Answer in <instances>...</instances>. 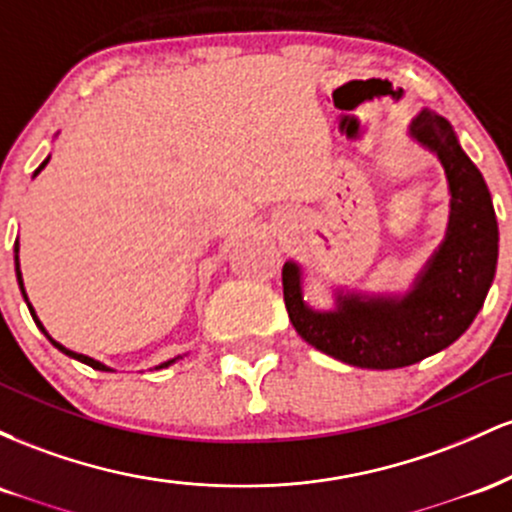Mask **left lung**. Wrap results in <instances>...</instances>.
Segmentation results:
<instances>
[{
  "instance_id": "left-lung-1",
  "label": "left lung",
  "mask_w": 512,
  "mask_h": 512,
  "mask_svg": "<svg viewBox=\"0 0 512 512\" xmlns=\"http://www.w3.org/2000/svg\"><path fill=\"white\" fill-rule=\"evenodd\" d=\"M411 142L438 158L450 195L448 228L407 291L332 286V308L303 296L305 269L284 262V301L296 332L322 354L370 370L419 363L467 332L486 301L498 262V223L491 192L443 115L421 108Z\"/></svg>"
}]
</instances>
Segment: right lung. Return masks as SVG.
<instances>
[{
  "mask_svg": "<svg viewBox=\"0 0 512 512\" xmlns=\"http://www.w3.org/2000/svg\"><path fill=\"white\" fill-rule=\"evenodd\" d=\"M48 161H50V156L45 158L43 163H40L38 168H35V173H33V178L35 175L40 173V170H43L45 166H48ZM14 267H16V279H19V289H21V293H23V301H26V305H28V310H31V315H33V320H35V325L40 327V332L45 334V337L50 339V344L55 346V349H60L64 356H69V358H74V361H81V363H86V366H91V368H96V370H105V373H108V370H113L110 366H105V363H101V361H96V358H91V356H86V354H76V351H72V349H67V346H62L60 342H55V339L50 337L48 334V330H45L43 327V322L38 320V315H35V308L31 305V301H28V293H26V289H23V276H21V262H19V240H16L14 243ZM182 356H175V358H168V361H163V363H158V366H154L156 370H161V368H168V366H173L175 361H180Z\"/></svg>",
  "mask_w": 512,
  "mask_h": 512,
  "instance_id": "obj_1",
  "label": "right lung"
}]
</instances>
